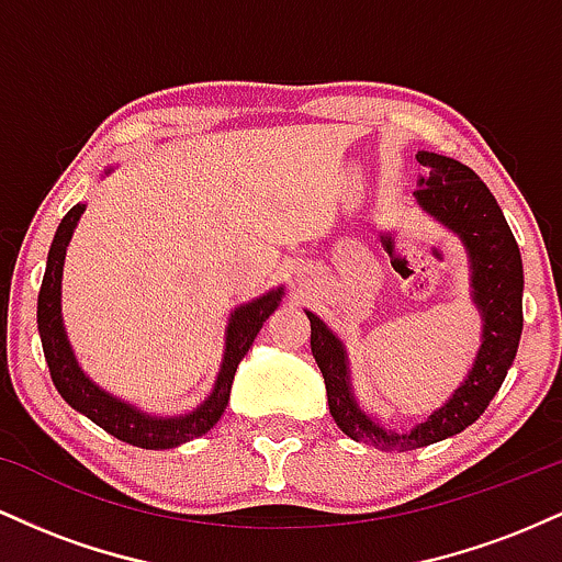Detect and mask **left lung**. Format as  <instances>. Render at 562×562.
<instances>
[{
	"instance_id": "left-lung-1",
	"label": "left lung",
	"mask_w": 562,
	"mask_h": 562,
	"mask_svg": "<svg viewBox=\"0 0 562 562\" xmlns=\"http://www.w3.org/2000/svg\"><path fill=\"white\" fill-rule=\"evenodd\" d=\"M417 160L428 171L415 192L417 203L462 237L473 261V301L481 308L483 340L465 383L451 393L441 409L415 425L409 434L380 428L353 402L340 340L327 330L317 314L306 312L312 322V353L325 378L333 420L353 441L391 451L428 447L479 420L483 409L492 404L494 393L505 383L524 330V263L496 198L481 182L479 173L462 166L460 160L425 150L417 153Z\"/></svg>"
}]
</instances>
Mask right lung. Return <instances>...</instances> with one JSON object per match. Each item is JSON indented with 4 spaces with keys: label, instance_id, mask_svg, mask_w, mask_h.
<instances>
[{
    "label": "right lung",
    "instance_id": "right-lung-1",
    "mask_svg": "<svg viewBox=\"0 0 562 562\" xmlns=\"http://www.w3.org/2000/svg\"><path fill=\"white\" fill-rule=\"evenodd\" d=\"M83 214V205H74L66 216H63L60 227L55 232L53 248L47 256V272H44L42 290H38V306H36V322L38 335H42L44 359H47L49 375H53L55 389L60 396L74 406L76 412L87 415L94 425L102 430L119 438V441L132 443L139 449H171L179 443L192 441V438L209 434L224 415L229 402L232 380H235L237 364L254 346L256 335H259L261 325L269 319V314L280 306L282 288L272 290V293L261 295L254 303H245L232 314L227 327V348H224V362L222 372H218L214 393L198 406L195 412L184 417H150L145 412L134 409L113 398L81 372L79 362H76L74 351H70L66 327H63L60 317V280H63V261H66V248L70 235H74L76 222Z\"/></svg>",
    "mask_w": 562,
    "mask_h": 562
}]
</instances>
